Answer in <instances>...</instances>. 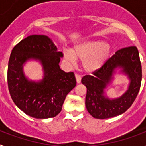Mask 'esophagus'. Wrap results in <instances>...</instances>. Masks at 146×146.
Wrapping results in <instances>:
<instances>
[{"mask_svg":"<svg viewBox=\"0 0 146 146\" xmlns=\"http://www.w3.org/2000/svg\"><path fill=\"white\" fill-rule=\"evenodd\" d=\"M75 78H76V82H77V83H80L81 79H82L81 75H79V74H75Z\"/></svg>","mask_w":146,"mask_h":146,"instance_id":"obj_1","label":"esophagus"}]
</instances>
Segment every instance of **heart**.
<instances>
[{
  "mask_svg": "<svg viewBox=\"0 0 146 146\" xmlns=\"http://www.w3.org/2000/svg\"><path fill=\"white\" fill-rule=\"evenodd\" d=\"M111 54L110 44L99 39H89L74 46L72 50H65L64 57L69 63L74 64L76 59L82 61V68L86 72L92 73L107 63Z\"/></svg>",
  "mask_w": 146,
  "mask_h": 146,
  "instance_id": "obj_1",
  "label": "heart"
}]
</instances>
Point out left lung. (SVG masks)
I'll use <instances>...</instances> for the list:
<instances>
[{
    "instance_id": "left-lung-1",
    "label": "left lung",
    "mask_w": 146,
    "mask_h": 146,
    "mask_svg": "<svg viewBox=\"0 0 146 146\" xmlns=\"http://www.w3.org/2000/svg\"><path fill=\"white\" fill-rule=\"evenodd\" d=\"M117 68L129 78V89L123 95L116 99L105 96L104 89L113 78ZM141 65L139 50L136 46L121 49L108 59L100 70L92 75H86L82 83L87 89L86 107L94 118L107 119L121 115L132 105L140 89Z\"/></svg>"
}]
</instances>
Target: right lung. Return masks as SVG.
<instances>
[{"label":"right lung","instance_id":"right-lung-1","mask_svg":"<svg viewBox=\"0 0 146 146\" xmlns=\"http://www.w3.org/2000/svg\"><path fill=\"white\" fill-rule=\"evenodd\" d=\"M62 57V52L44 35L29 36L13 48L7 67V85L12 100L25 114L46 119L61 111L66 96L76 86L74 73L60 68ZM30 60L41 64L42 80H29L25 75L23 65Z\"/></svg>","mask_w":146,"mask_h":146}]
</instances>
